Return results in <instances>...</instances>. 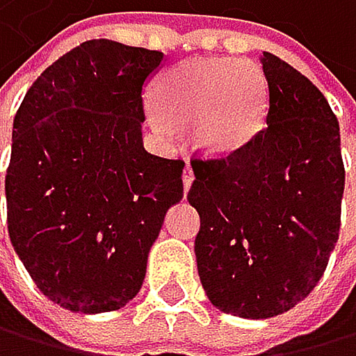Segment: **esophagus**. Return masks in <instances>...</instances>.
Wrapping results in <instances>:
<instances>
[{
    "label": "esophagus",
    "instance_id": "obj_1",
    "mask_svg": "<svg viewBox=\"0 0 356 356\" xmlns=\"http://www.w3.org/2000/svg\"><path fill=\"white\" fill-rule=\"evenodd\" d=\"M184 190H188L190 186H193V179H195V175H193V168H190V163H186V168H184Z\"/></svg>",
    "mask_w": 356,
    "mask_h": 356
}]
</instances>
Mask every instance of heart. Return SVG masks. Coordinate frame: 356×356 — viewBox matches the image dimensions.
Segmentation results:
<instances>
[{
    "mask_svg": "<svg viewBox=\"0 0 356 356\" xmlns=\"http://www.w3.org/2000/svg\"><path fill=\"white\" fill-rule=\"evenodd\" d=\"M267 78L252 60L214 56L172 67L157 87V102L177 124H188L190 142L210 157L250 144L265 124Z\"/></svg>",
    "mask_w": 356,
    "mask_h": 356,
    "instance_id": "1",
    "label": "heart"
}]
</instances>
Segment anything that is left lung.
<instances>
[{"label":"left lung","mask_w":356,"mask_h":356,"mask_svg":"<svg viewBox=\"0 0 356 356\" xmlns=\"http://www.w3.org/2000/svg\"><path fill=\"white\" fill-rule=\"evenodd\" d=\"M267 129L241 151L193 159L188 201L205 296L218 311L267 319L302 302L339 238L346 170L339 122L307 76L269 52Z\"/></svg>","instance_id":"8db88e82"}]
</instances>
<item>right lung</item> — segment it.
I'll list each match as a JSON object with an SVG mask.
<instances>
[{
    "label": "right lung",
    "mask_w": 356,
    "mask_h": 356,
    "mask_svg": "<svg viewBox=\"0 0 356 356\" xmlns=\"http://www.w3.org/2000/svg\"><path fill=\"white\" fill-rule=\"evenodd\" d=\"M157 49L85 41L32 83L13 122L8 234L41 293L72 313L122 309L184 197V161L142 142Z\"/></svg>",
    "instance_id": "add662e5"
}]
</instances>
